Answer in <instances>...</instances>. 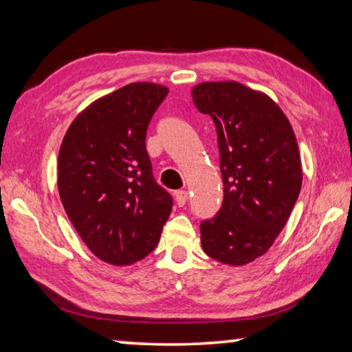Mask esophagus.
Segmentation results:
<instances>
[{"label": "esophagus", "mask_w": 352, "mask_h": 352, "mask_svg": "<svg viewBox=\"0 0 352 352\" xmlns=\"http://www.w3.org/2000/svg\"><path fill=\"white\" fill-rule=\"evenodd\" d=\"M174 197H175L177 205L178 206H183L184 204H186V200H188V192H186V190H175Z\"/></svg>", "instance_id": "esophagus-1"}]
</instances>
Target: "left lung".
<instances>
[{
  "mask_svg": "<svg viewBox=\"0 0 352 352\" xmlns=\"http://www.w3.org/2000/svg\"><path fill=\"white\" fill-rule=\"evenodd\" d=\"M192 99L216 126L223 180L222 206L200 223L201 247L222 264H248L273 245L300 195L294 129L267 94L239 82L199 83Z\"/></svg>",
  "mask_w": 352,
  "mask_h": 352,
  "instance_id": "1",
  "label": "left lung"
}]
</instances>
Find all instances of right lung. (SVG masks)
<instances>
[{"instance_id": "1", "label": "right lung", "mask_w": 352, "mask_h": 352, "mask_svg": "<svg viewBox=\"0 0 352 352\" xmlns=\"http://www.w3.org/2000/svg\"><path fill=\"white\" fill-rule=\"evenodd\" d=\"M169 90L135 82L94 100L65 133L57 186L71 223L94 256L130 265L152 253L172 211L146 151L148 122Z\"/></svg>"}]
</instances>
